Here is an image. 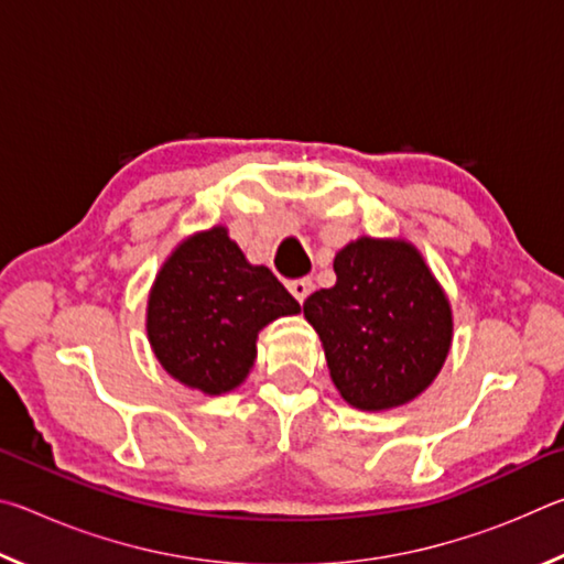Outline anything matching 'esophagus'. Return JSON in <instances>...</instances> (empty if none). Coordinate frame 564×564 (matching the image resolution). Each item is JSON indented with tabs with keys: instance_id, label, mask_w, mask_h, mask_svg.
<instances>
[{
	"instance_id": "obj_1",
	"label": "esophagus",
	"mask_w": 564,
	"mask_h": 564,
	"mask_svg": "<svg viewBox=\"0 0 564 564\" xmlns=\"http://www.w3.org/2000/svg\"><path fill=\"white\" fill-rule=\"evenodd\" d=\"M289 291L293 293V299L303 303L308 295L313 293V281L311 279H295V281H289Z\"/></svg>"
}]
</instances>
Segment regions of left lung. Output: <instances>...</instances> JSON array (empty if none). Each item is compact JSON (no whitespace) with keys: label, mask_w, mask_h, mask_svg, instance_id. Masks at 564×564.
Segmentation results:
<instances>
[{"label":"left lung","mask_w":564,"mask_h":564,"mask_svg":"<svg viewBox=\"0 0 564 564\" xmlns=\"http://www.w3.org/2000/svg\"><path fill=\"white\" fill-rule=\"evenodd\" d=\"M336 285L311 293L303 316L321 336L338 393L388 410L433 383L453 340L451 303L405 241L358 238L333 261Z\"/></svg>","instance_id":"obj_1"}]
</instances>
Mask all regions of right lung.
<instances>
[{"instance_id": "right-lung-1", "label": "right lung", "mask_w": 564, "mask_h": 564, "mask_svg": "<svg viewBox=\"0 0 564 564\" xmlns=\"http://www.w3.org/2000/svg\"><path fill=\"white\" fill-rule=\"evenodd\" d=\"M299 311L271 269L248 263L226 228L216 226L181 243L159 271L147 330L171 376L218 395L248 376L259 330Z\"/></svg>"}]
</instances>
